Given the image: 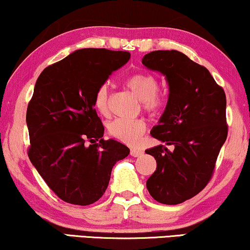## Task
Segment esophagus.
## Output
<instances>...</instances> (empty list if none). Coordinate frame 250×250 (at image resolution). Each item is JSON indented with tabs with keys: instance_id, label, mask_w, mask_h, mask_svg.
<instances>
[{
	"instance_id": "34e87169",
	"label": "esophagus",
	"mask_w": 250,
	"mask_h": 250,
	"mask_svg": "<svg viewBox=\"0 0 250 250\" xmlns=\"http://www.w3.org/2000/svg\"><path fill=\"white\" fill-rule=\"evenodd\" d=\"M143 154H144V152L139 148H131V149H130V155L133 156V157H139V156H142Z\"/></svg>"
}]
</instances>
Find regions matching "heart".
Returning <instances> with one entry per match:
<instances>
[{"instance_id": "obj_1", "label": "heart", "mask_w": 250, "mask_h": 250, "mask_svg": "<svg viewBox=\"0 0 250 250\" xmlns=\"http://www.w3.org/2000/svg\"><path fill=\"white\" fill-rule=\"evenodd\" d=\"M128 88L136 94L142 101L144 110L149 113L161 111L165 104L164 95L159 91V80L149 72L133 73L126 79ZM95 107L100 113L107 115L110 113V88L107 83L102 85L95 94ZM146 130V125L139 119L118 118L107 125V131L115 139L126 144L137 143Z\"/></svg>"}]
</instances>
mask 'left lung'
I'll return each instance as SVG.
<instances>
[{
	"label": "left lung",
	"mask_w": 250,
	"mask_h": 250,
	"mask_svg": "<svg viewBox=\"0 0 250 250\" xmlns=\"http://www.w3.org/2000/svg\"><path fill=\"white\" fill-rule=\"evenodd\" d=\"M143 64L165 76L167 107L150 131L159 145L145 152L155 157L156 170L146 182L150 196L177 205L203 190L212 178L228 136L227 98L205 66L178 51H154Z\"/></svg>",
	"instance_id": "obj_1"
}]
</instances>
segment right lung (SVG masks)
<instances>
[{"mask_svg":"<svg viewBox=\"0 0 250 250\" xmlns=\"http://www.w3.org/2000/svg\"><path fill=\"white\" fill-rule=\"evenodd\" d=\"M129 52L82 48L43 70L27 108L29 160L59 198L73 205L97 202L112 167L129 155L117 140H104L95 94Z\"/></svg>","mask_w":250,"mask_h":250,"instance_id":"1","label":"right lung"}]
</instances>
